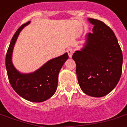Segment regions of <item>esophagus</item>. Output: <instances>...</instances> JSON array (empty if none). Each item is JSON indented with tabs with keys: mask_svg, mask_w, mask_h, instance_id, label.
Returning <instances> with one entry per match:
<instances>
[{
	"mask_svg": "<svg viewBox=\"0 0 127 127\" xmlns=\"http://www.w3.org/2000/svg\"><path fill=\"white\" fill-rule=\"evenodd\" d=\"M67 54H68V56L70 57H72L73 53H74V49L72 48H69L67 49Z\"/></svg>",
	"mask_w": 127,
	"mask_h": 127,
	"instance_id": "34e87169",
	"label": "esophagus"
}]
</instances>
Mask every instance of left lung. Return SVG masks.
Instances as JSON below:
<instances>
[{"label": "left lung", "instance_id": "1", "mask_svg": "<svg viewBox=\"0 0 127 127\" xmlns=\"http://www.w3.org/2000/svg\"><path fill=\"white\" fill-rule=\"evenodd\" d=\"M93 33L85 47L73 54L80 89L88 95L105 96L115 88L123 69V53L112 29L103 22L89 18Z\"/></svg>", "mask_w": 127, "mask_h": 127}]
</instances>
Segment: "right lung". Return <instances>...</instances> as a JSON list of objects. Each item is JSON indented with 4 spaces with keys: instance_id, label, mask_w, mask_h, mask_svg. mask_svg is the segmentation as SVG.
Listing matches in <instances>:
<instances>
[{
    "instance_id": "add662e5",
    "label": "right lung",
    "mask_w": 127,
    "mask_h": 127,
    "mask_svg": "<svg viewBox=\"0 0 127 127\" xmlns=\"http://www.w3.org/2000/svg\"><path fill=\"white\" fill-rule=\"evenodd\" d=\"M29 24L28 22L19 27L12 38L6 55V69L10 84L18 95L30 101L42 102L55 93L59 72L68 59V55L65 53L49 60L33 73L21 74L18 72L12 63V53L19 32Z\"/></svg>"
}]
</instances>
